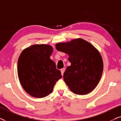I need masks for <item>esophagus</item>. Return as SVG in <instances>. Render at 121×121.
<instances>
[{"label":"esophagus","instance_id":"obj_1","mask_svg":"<svg viewBox=\"0 0 121 121\" xmlns=\"http://www.w3.org/2000/svg\"><path fill=\"white\" fill-rule=\"evenodd\" d=\"M65 71V68H63V69H61V75L63 76V75H64V72Z\"/></svg>","mask_w":121,"mask_h":121}]
</instances>
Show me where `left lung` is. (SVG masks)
<instances>
[{
	"mask_svg": "<svg viewBox=\"0 0 121 121\" xmlns=\"http://www.w3.org/2000/svg\"><path fill=\"white\" fill-rule=\"evenodd\" d=\"M57 50L68 54L71 66L66 69L64 79L74 93L83 95L97 86L103 72V61L97 49L82 39L56 44Z\"/></svg>",
	"mask_w": 121,
	"mask_h": 121,
	"instance_id": "obj_1",
	"label": "left lung"
}]
</instances>
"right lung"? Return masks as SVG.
Listing matches in <instances>:
<instances>
[{"label":"right lung","mask_w":121,"mask_h":121,"mask_svg":"<svg viewBox=\"0 0 121 121\" xmlns=\"http://www.w3.org/2000/svg\"><path fill=\"white\" fill-rule=\"evenodd\" d=\"M53 48L45 44L34 45L24 49L17 61V74L24 90L30 95L43 98L52 92L54 85L62 77L50 59Z\"/></svg>","instance_id":"obj_1"}]
</instances>
